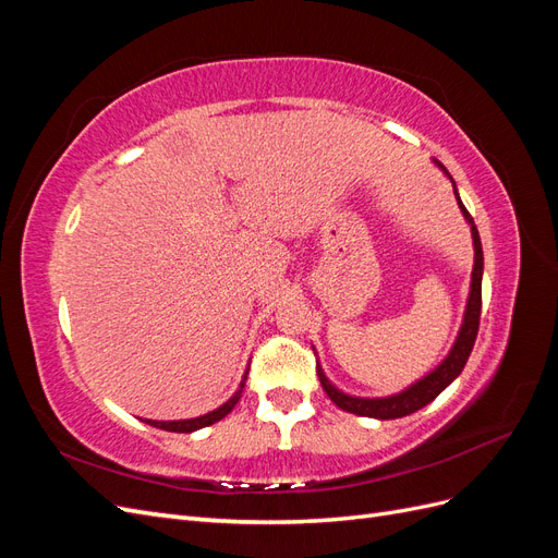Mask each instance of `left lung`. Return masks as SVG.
Instances as JSON below:
<instances>
[{"mask_svg":"<svg viewBox=\"0 0 558 558\" xmlns=\"http://www.w3.org/2000/svg\"><path fill=\"white\" fill-rule=\"evenodd\" d=\"M440 170L445 172V177L451 181L453 185V197L456 205H459L465 223L470 226V234H472V246H475V265H472V277H470V293H468V302H465V312H463V320L459 335L449 349L447 356L442 359L440 365H435L428 375H424L421 379H416L414 384H410L404 391H398L393 396H384V398H361V396H349L344 391H340L324 373V367L316 361V375L324 391L328 393V398L337 404V408L359 414V416H373V418H400L408 416L421 408H426L428 402H433L437 396H440L445 388L463 373V367L468 363V356L472 347H475L477 340V330H480V314H482V275H484V253H482V242H480V232L472 216L468 214L465 205L461 202L459 189H456V181L451 179V174L447 172V167L442 162L433 160Z\"/></svg>","mask_w":558,"mask_h":558,"instance_id":"obj_1","label":"left lung"}]
</instances>
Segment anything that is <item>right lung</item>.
<instances>
[{
  "label": "right lung",
  "mask_w": 558,
  "mask_h": 558,
  "mask_svg": "<svg viewBox=\"0 0 558 558\" xmlns=\"http://www.w3.org/2000/svg\"><path fill=\"white\" fill-rule=\"evenodd\" d=\"M246 375H248V367H246V373H244V377H242V381L238 386V391H234L221 404V408H216V410H211L207 414L195 416V418H179V421H154V418H146V421L142 418V421H144V424H148V426H156V428L170 430V433H193V430H199V428H205V426H211V424H216V421H221L223 416H228L232 412L234 404L240 402L242 391H244V384H246Z\"/></svg>",
  "instance_id": "obj_1"
}]
</instances>
